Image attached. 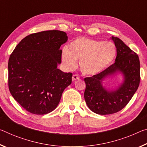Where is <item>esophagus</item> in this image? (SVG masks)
Segmentation results:
<instances>
[{"mask_svg": "<svg viewBox=\"0 0 147 147\" xmlns=\"http://www.w3.org/2000/svg\"><path fill=\"white\" fill-rule=\"evenodd\" d=\"M79 78H80V76H79L78 75V74H73V77H72V79H73V81L76 80H78Z\"/></svg>", "mask_w": 147, "mask_h": 147, "instance_id": "1", "label": "esophagus"}]
</instances>
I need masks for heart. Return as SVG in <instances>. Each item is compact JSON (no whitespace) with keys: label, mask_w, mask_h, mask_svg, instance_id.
<instances>
[{"label":"heart","mask_w":147,"mask_h":147,"mask_svg":"<svg viewBox=\"0 0 147 147\" xmlns=\"http://www.w3.org/2000/svg\"><path fill=\"white\" fill-rule=\"evenodd\" d=\"M115 55L113 43L81 37L70 43L68 50H63L62 60L71 69L75 68L76 61H80L84 73L94 74L105 68Z\"/></svg>","instance_id":"1"}]
</instances>
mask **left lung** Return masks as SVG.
<instances>
[{
    "mask_svg": "<svg viewBox=\"0 0 147 147\" xmlns=\"http://www.w3.org/2000/svg\"><path fill=\"white\" fill-rule=\"evenodd\" d=\"M116 48L115 62L99 74L84 78V99L91 111L101 115H111L122 110L134 96L140 83V61L137 53L118 37H112ZM122 71L124 83L118 90L109 92L102 80L107 76Z\"/></svg>",
    "mask_w": 147,
    "mask_h": 147,
    "instance_id": "left-lung-1",
    "label": "left lung"
}]
</instances>
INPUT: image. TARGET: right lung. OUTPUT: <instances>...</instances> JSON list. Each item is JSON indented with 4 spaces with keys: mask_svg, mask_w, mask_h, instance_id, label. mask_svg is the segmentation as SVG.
Listing matches in <instances>:
<instances>
[{
    "mask_svg": "<svg viewBox=\"0 0 147 147\" xmlns=\"http://www.w3.org/2000/svg\"><path fill=\"white\" fill-rule=\"evenodd\" d=\"M66 32L42 31L25 37L8 60V88L13 98L27 111L46 115L59 104L64 90L72 82L71 73L57 68L61 63L60 46Z\"/></svg>",
    "mask_w": 147,
    "mask_h": 147,
    "instance_id": "add662e5",
    "label": "right lung"
}]
</instances>
